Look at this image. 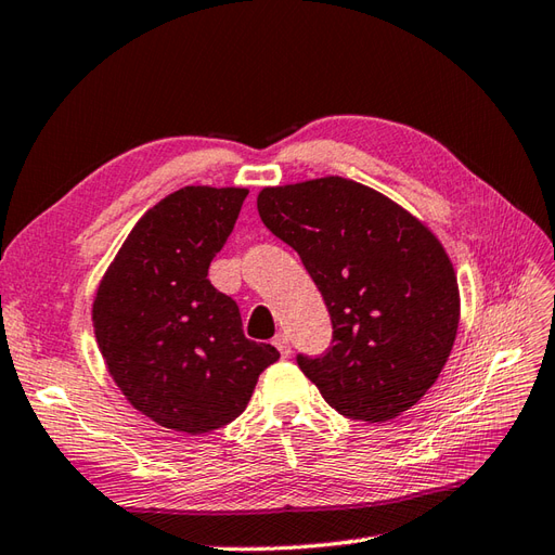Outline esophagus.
<instances>
[{"label":"esophagus","instance_id":"34e87169","mask_svg":"<svg viewBox=\"0 0 555 555\" xmlns=\"http://www.w3.org/2000/svg\"><path fill=\"white\" fill-rule=\"evenodd\" d=\"M274 347L281 352V357H288L291 354V343L286 333H276L274 336Z\"/></svg>","mask_w":555,"mask_h":555}]
</instances>
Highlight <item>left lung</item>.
<instances>
[{"label":"left lung","instance_id":"1","mask_svg":"<svg viewBox=\"0 0 555 555\" xmlns=\"http://www.w3.org/2000/svg\"><path fill=\"white\" fill-rule=\"evenodd\" d=\"M257 212L300 255L328 307V352L298 354L321 397L369 423L414 406L459 328V283L442 243L402 205L345 177L267 186Z\"/></svg>","mask_w":555,"mask_h":555}]
</instances>
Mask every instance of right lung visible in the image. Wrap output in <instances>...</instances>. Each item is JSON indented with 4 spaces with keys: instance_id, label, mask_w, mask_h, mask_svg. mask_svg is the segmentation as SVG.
<instances>
[{
    "instance_id": "right-lung-1",
    "label": "right lung",
    "mask_w": 555,
    "mask_h": 555,
    "mask_svg": "<svg viewBox=\"0 0 555 555\" xmlns=\"http://www.w3.org/2000/svg\"><path fill=\"white\" fill-rule=\"evenodd\" d=\"M248 189L184 186L139 219L103 274L92 321L115 385L163 428L203 435L248 406L276 347L243 336L208 269Z\"/></svg>"
}]
</instances>
